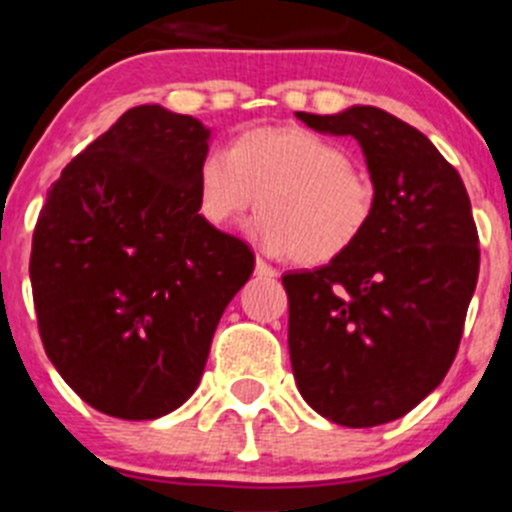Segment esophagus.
<instances>
[{
  "label": "esophagus",
  "instance_id": "34e87169",
  "mask_svg": "<svg viewBox=\"0 0 512 512\" xmlns=\"http://www.w3.org/2000/svg\"><path fill=\"white\" fill-rule=\"evenodd\" d=\"M256 274L264 279H271V277H277V269H274L271 264H266L264 259H256Z\"/></svg>",
  "mask_w": 512,
  "mask_h": 512
}]
</instances>
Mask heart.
<instances>
[{
	"label": "heart",
	"instance_id": "b5f03b06",
	"mask_svg": "<svg viewBox=\"0 0 512 512\" xmlns=\"http://www.w3.org/2000/svg\"><path fill=\"white\" fill-rule=\"evenodd\" d=\"M253 235L297 264L341 259L372 225L377 187L346 148L300 125H261L205 153L194 176L197 212L212 228H233L256 205Z\"/></svg>",
	"mask_w": 512,
	"mask_h": 512
}]
</instances>
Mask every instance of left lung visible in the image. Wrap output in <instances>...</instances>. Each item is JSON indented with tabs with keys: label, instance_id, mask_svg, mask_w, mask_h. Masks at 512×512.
Segmentation results:
<instances>
[{
	"label": "left lung",
	"instance_id": "obj_1",
	"mask_svg": "<svg viewBox=\"0 0 512 512\" xmlns=\"http://www.w3.org/2000/svg\"><path fill=\"white\" fill-rule=\"evenodd\" d=\"M297 117L359 140L377 210L341 259L282 277L292 372L315 413L372 428L410 413L454 364L477 287V225L459 171L413 125L379 107Z\"/></svg>",
	"mask_w": 512,
	"mask_h": 512
}]
</instances>
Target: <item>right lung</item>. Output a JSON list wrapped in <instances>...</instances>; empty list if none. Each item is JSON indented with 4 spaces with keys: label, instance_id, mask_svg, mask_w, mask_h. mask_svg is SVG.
<instances>
[{
    "label": "right lung",
    "instance_id": "1",
    "mask_svg": "<svg viewBox=\"0 0 512 512\" xmlns=\"http://www.w3.org/2000/svg\"><path fill=\"white\" fill-rule=\"evenodd\" d=\"M210 130L128 110L48 189L30 253L40 341L94 410L153 420L200 384L212 333L253 271L246 241L197 212Z\"/></svg>",
    "mask_w": 512,
    "mask_h": 512
}]
</instances>
